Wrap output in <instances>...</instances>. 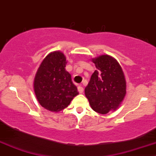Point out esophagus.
Instances as JSON below:
<instances>
[{
  "label": "esophagus",
  "instance_id": "esophagus-1",
  "mask_svg": "<svg viewBox=\"0 0 156 156\" xmlns=\"http://www.w3.org/2000/svg\"><path fill=\"white\" fill-rule=\"evenodd\" d=\"M78 92L80 93V94H82L83 91H84V88L81 87V86H78Z\"/></svg>",
  "mask_w": 156,
  "mask_h": 156
}]
</instances>
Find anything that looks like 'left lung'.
<instances>
[{"label":"left lung","instance_id":"left-lung-1","mask_svg":"<svg viewBox=\"0 0 156 156\" xmlns=\"http://www.w3.org/2000/svg\"><path fill=\"white\" fill-rule=\"evenodd\" d=\"M91 60L97 69L84 89L90 107L103 115L115 111L126 95V80L122 66L109 55H101Z\"/></svg>","mask_w":156,"mask_h":156}]
</instances>
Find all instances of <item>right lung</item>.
I'll return each instance as SVG.
<instances>
[{
    "instance_id": "obj_1",
    "label": "right lung",
    "mask_w": 156,
    "mask_h": 156,
    "mask_svg": "<svg viewBox=\"0 0 156 156\" xmlns=\"http://www.w3.org/2000/svg\"><path fill=\"white\" fill-rule=\"evenodd\" d=\"M67 62L63 53L51 52L43 59L35 74L34 94L41 106L49 111L60 112L79 94L66 70Z\"/></svg>"
}]
</instances>
